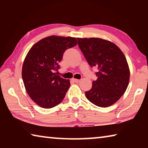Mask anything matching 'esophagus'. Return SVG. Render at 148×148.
I'll list each match as a JSON object with an SVG mask.
<instances>
[{
	"mask_svg": "<svg viewBox=\"0 0 148 148\" xmlns=\"http://www.w3.org/2000/svg\"><path fill=\"white\" fill-rule=\"evenodd\" d=\"M72 81H73L74 82H75V83H79V82H80V80L79 79H72Z\"/></svg>",
	"mask_w": 148,
	"mask_h": 148,
	"instance_id": "34e87169",
	"label": "esophagus"
}]
</instances>
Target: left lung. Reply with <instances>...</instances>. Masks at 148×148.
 Returning <instances> with one entry per match:
<instances>
[{
    "mask_svg": "<svg viewBox=\"0 0 148 148\" xmlns=\"http://www.w3.org/2000/svg\"><path fill=\"white\" fill-rule=\"evenodd\" d=\"M78 46L91 67L96 66L97 79L86 92L89 101L106 108L121 98L128 87L130 71L126 57L113 42L99 38H77Z\"/></svg>",
    "mask_w": 148,
    "mask_h": 148,
    "instance_id": "left-lung-1",
    "label": "left lung"
}]
</instances>
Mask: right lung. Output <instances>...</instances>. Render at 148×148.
Here are the masks:
<instances>
[{
	"mask_svg": "<svg viewBox=\"0 0 148 148\" xmlns=\"http://www.w3.org/2000/svg\"><path fill=\"white\" fill-rule=\"evenodd\" d=\"M74 37L50 36L36 42L26 56L22 78L29 96L44 108L61 103L70 87V80L55 72L60 66L64 52L76 46Z\"/></svg>",
	"mask_w": 148,
	"mask_h": 148,
	"instance_id": "right-lung-1",
	"label": "right lung"
}]
</instances>
